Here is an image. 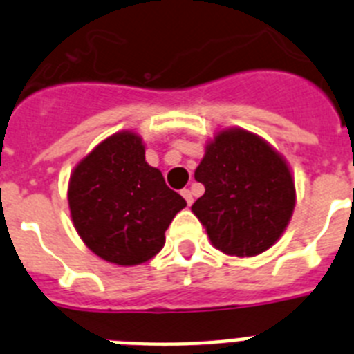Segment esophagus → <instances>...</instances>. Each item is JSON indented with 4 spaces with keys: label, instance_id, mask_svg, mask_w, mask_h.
I'll use <instances>...</instances> for the list:
<instances>
[{
    "label": "esophagus",
    "instance_id": "esophagus-1",
    "mask_svg": "<svg viewBox=\"0 0 354 354\" xmlns=\"http://www.w3.org/2000/svg\"><path fill=\"white\" fill-rule=\"evenodd\" d=\"M180 195L184 196V200H186L187 205L193 204V195H192V192H189V189H183V192H180Z\"/></svg>",
    "mask_w": 354,
    "mask_h": 354
}]
</instances>
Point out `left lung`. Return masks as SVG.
<instances>
[{"label": "left lung", "instance_id": "left-lung-1", "mask_svg": "<svg viewBox=\"0 0 354 354\" xmlns=\"http://www.w3.org/2000/svg\"><path fill=\"white\" fill-rule=\"evenodd\" d=\"M205 193L192 205L212 246L232 257H255L282 237L296 205L290 168L277 149L241 127L205 143L195 170Z\"/></svg>", "mask_w": 354, "mask_h": 354}]
</instances>
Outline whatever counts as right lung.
I'll use <instances>...</instances> for the list:
<instances>
[{
    "label": "right lung",
    "instance_id": "right-lung-1",
    "mask_svg": "<svg viewBox=\"0 0 354 354\" xmlns=\"http://www.w3.org/2000/svg\"><path fill=\"white\" fill-rule=\"evenodd\" d=\"M68 209L77 236L97 257L138 266L165 246V232L186 200L145 161V143L118 131L77 162L68 179Z\"/></svg>",
    "mask_w": 354,
    "mask_h": 354
}]
</instances>
